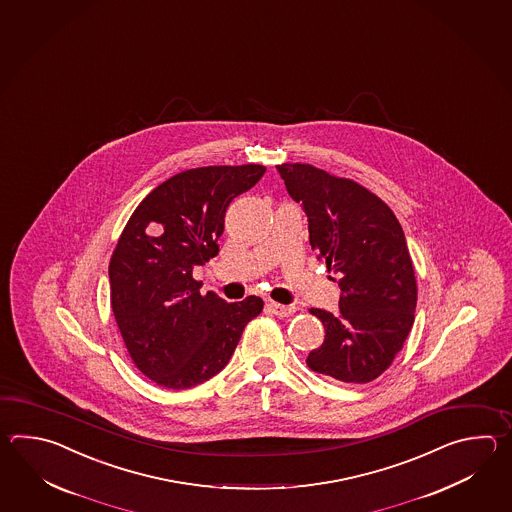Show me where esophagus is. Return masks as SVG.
I'll return each instance as SVG.
<instances>
[{
  "mask_svg": "<svg viewBox=\"0 0 512 512\" xmlns=\"http://www.w3.org/2000/svg\"><path fill=\"white\" fill-rule=\"evenodd\" d=\"M269 309H271L272 315L280 316V318L291 316L294 311H296V307H294V305H282L276 304V302H271V304H269Z\"/></svg>",
  "mask_w": 512,
  "mask_h": 512,
  "instance_id": "34e87169",
  "label": "esophagus"
}]
</instances>
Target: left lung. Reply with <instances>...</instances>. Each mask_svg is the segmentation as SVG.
Segmentation results:
<instances>
[{"mask_svg": "<svg viewBox=\"0 0 512 512\" xmlns=\"http://www.w3.org/2000/svg\"><path fill=\"white\" fill-rule=\"evenodd\" d=\"M309 218V243L337 272L338 311L309 309L326 338L307 366L337 381L366 384L390 368L414 326L417 283L403 227L368 188L311 164L276 166Z\"/></svg>", "mask_w": 512, "mask_h": 512, "instance_id": "obj_1", "label": "left lung"}]
</instances>
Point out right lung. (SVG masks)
Segmentation results:
<instances>
[{
	"mask_svg": "<svg viewBox=\"0 0 512 512\" xmlns=\"http://www.w3.org/2000/svg\"><path fill=\"white\" fill-rule=\"evenodd\" d=\"M265 174L261 164L203 166L153 188L128 219L109 261L111 309L133 364L155 384L186 390L229 364L263 309L199 293L192 272L218 256L225 212Z\"/></svg>",
	"mask_w": 512,
	"mask_h": 512,
	"instance_id": "obj_1",
	"label": "right lung"
}]
</instances>
